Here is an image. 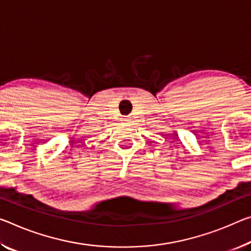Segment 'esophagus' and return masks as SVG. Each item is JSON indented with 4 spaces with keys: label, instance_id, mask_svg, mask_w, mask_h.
Wrapping results in <instances>:
<instances>
[{
    "label": "esophagus",
    "instance_id": "esophagus-1",
    "mask_svg": "<svg viewBox=\"0 0 251 251\" xmlns=\"http://www.w3.org/2000/svg\"><path fill=\"white\" fill-rule=\"evenodd\" d=\"M124 121H128V119H126V118H125V119H124Z\"/></svg>",
    "mask_w": 251,
    "mask_h": 251
}]
</instances>
